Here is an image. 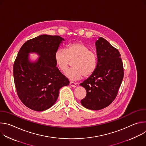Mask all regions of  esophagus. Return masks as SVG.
I'll list each match as a JSON object with an SVG mask.
<instances>
[{"instance_id":"obj_1","label":"esophagus","mask_w":146,"mask_h":146,"mask_svg":"<svg viewBox=\"0 0 146 146\" xmlns=\"http://www.w3.org/2000/svg\"><path fill=\"white\" fill-rule=\"evenodd\" d=\"M70 86H72V87H76V86H77V84H76V83H75V82H72V81H70Z\"/></svg>"}]
</instances>
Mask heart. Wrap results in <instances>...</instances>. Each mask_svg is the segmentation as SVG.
<instances>
[{
	"label": "heart",
	"mask_w": 146,
	"mask_h": 146,
	"mask_svg": "<svg viewBox=\"0 0 146 146\" xmlns=\"http://www.w3.org/2000/svg\"><path fill=\"white\" fill-rule=\"evenodd\" d=\"M54 59L58 69L65 72L72 62L73 68L65 75L73 80L88 77L95 71L98 65L96 53L89 46L80 41L68 44L64 49H58L54 55Z\"/></svg>",
	"instance_id": "b5f03b06"
}]
</instances>
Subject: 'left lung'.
<instances>
[{
  "label": "left lung",
  "instance_id": "left-lung-1",
  "mask_svg": "<svg viewBox=\"0 0 146 146\" xmlns=\"http://www.w3.org/2000/svg\"><path fill=\"white\" fill-rule=\"evenodd\" d=\"M95 44L96 69L80 85L87 91L81 105L88 109L99 110L109 106L116 98L123 77V67L119 52L106 40L99 37Z\"/></svg>",
  "mask_w": 146,
  "mask_h": 146
}]
</instances>
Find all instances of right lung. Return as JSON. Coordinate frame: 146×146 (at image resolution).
I'll list each match as a JSON object with an SVG mask.
<instances>
[{"instance_id":"right-lung-1","label":"right lung","mask_w":146,"mask_h":146,"mask_svg":"<svg viewBox=\"0 0 146 146\" xmlns=\"http://www.w3.org/2000/svg\"><path fill=\"white\" fill-rule=\"evenodd\" d=\"M64 38L59 36L40 35L28 40L21 47L13 65V75L18 96L25 106L37 111L50 108L56 101L62 87L69 81L62 74L54 55ZM36 52L38 61L32 63L28 54Z\"/></svg>"}]
</instances>
